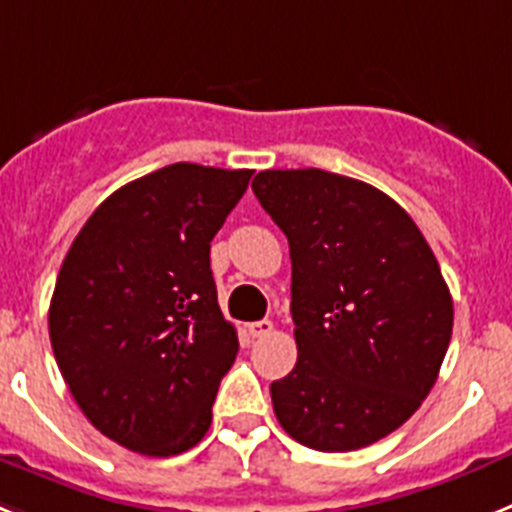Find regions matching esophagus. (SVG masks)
I'll use <instances>...</instances> for the list:
<instances>
[{"label":"esophagus","instance_id":"esophagus-1","mask_svg":"<svg viewBox=\"0 0 512 512\" xmlns=\"http://www.w3.org/2000/svg\"><path fill=\"white\" fill-rule=\"evenodd\" d=\"M247 332H250L252 337H268L270 332H273V322H270V319H260V322H252V324H247Z\"/></svg>","mask_w":512,"mask_h":512}]
</instances>
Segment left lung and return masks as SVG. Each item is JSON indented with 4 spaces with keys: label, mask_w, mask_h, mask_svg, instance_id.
<instances>
[{
    "label": "left lung",
    "mask_w": 512,
    "mask_h": 512,
    "mask_svg": "<svg viewBox=\"0 0 512 512\" xmlns=\"http://www.w3.org/2000/svg\"><path fill=\"white\" fill-rule=\"evenodd\" d=\"M252 190L291 247L299 358L270 384L275 417L314 451L371 446L415 415L446 358L453 301L438 260L368 182L265 170Z\"/></svg>",
    "instance_id": "obj_1"
}]
</instances>
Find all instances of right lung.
<instances>
[{"instance_id":"1","label":"right lung","mask_w":512,"mask_h":512,"mask_svg":"<svg viewBox=\"0 0 512 512\" xmlns=\"http://www.w3.org/2000/svg\"><path fill=\"white\" fill-rule=\"evenodd\" d=\"M252 170L177 162L115 190L71 242L48 309L59 371L87 420L144 456L188 451L237 358L211 239Z\"/></svg>"}]
</instances>
